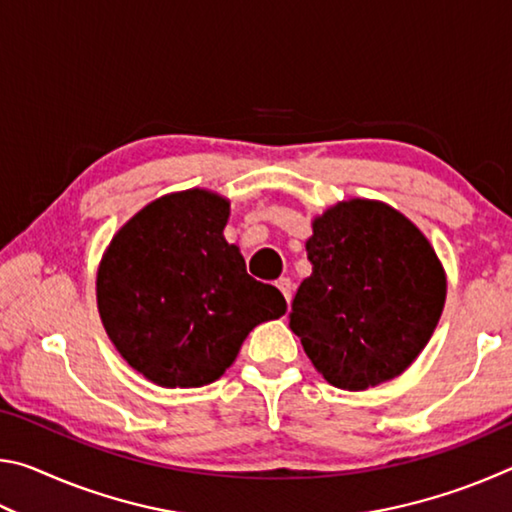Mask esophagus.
Returning <instances> with one entry per match:
<instances>
[{
	"instance_id": "obj_1",
	"label": "esophagus",
	"mask_w": 512,
	"mask_h": 512,
	"mask_svg": "<svg viewBox=\"0 0 512 512\" xmlns=\"http://www.w3.org/2000/svg\"><path fill=\"white\" fill-rule=\"evenodd\" d=\"M275 287L282 291V296H284V300H287V302H291V291H293V284H291V280H289V277H280V280H275Z\"/></svg>"
}]
</instances>
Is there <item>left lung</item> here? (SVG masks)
Listing matches in <instances>:
<instances>
[{
    "instance_id": "1",
    "label": "left lung",
    "mask_w": 512,
    "mask_h": 512,
    "mask_svg": "<svg viewBox=\"0 0 512 512\" xmlns=\"http://www.w3.org/2000/svg\"><path fill=\"white\" fill-rule=\"evenodd\" d=\"M311 275L289 327L325 381L366 391L400 377L443 314L447 273L409 216L372 198H348L311 221Z\"/></svg>"
}]
</instances>
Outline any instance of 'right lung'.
I'll list each match as a JSON object with an SVG mask.
<instances>
[{"instance_id":"obj_1","label":"right lung","mask_w":512,"mask_h":512,"mask_svg":"<svg viewBox=\"0 0 512 512\" xmlns=\"http://www.w3.org/2000/svg\"><path fill=\"white\" fill-rule=\"evenodd\" d=\"M230 201L210 189L155 198L110 239L97 268L103 329L133 370L162 388L219 379L250 329L287 314L271 284L246 273L223 228Z\"/></svg>"}]
</instances>
